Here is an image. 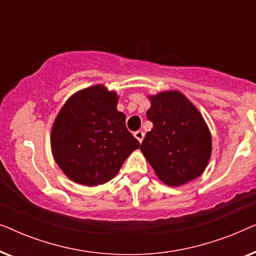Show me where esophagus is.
I'll return each instance as SVG.
<instances>
[{"instance_id": "obj_1", "label": "esophagus", "mask_w": 256, "mask_h": 256, "mask_svg": "<svg viewBox=\"0 0 256 256\" xmlns=\"http://www.w3.org/2000/svg\"><path fill=\"white\" fill-rule=\"evenodd\" d=\"M134 136L136 138V140H138V141L141 143L143 141V138H144V134H143V132L138 130V132H134Z\"/></svg>"}]
</instances>
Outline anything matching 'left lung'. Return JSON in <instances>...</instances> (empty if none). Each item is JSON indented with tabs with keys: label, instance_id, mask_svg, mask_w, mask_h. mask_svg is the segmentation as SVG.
Here are the masks:
<instances>
[{
	"label": "left lung",
	"instance_id": "left-lung-1",
	"mask_svg": "<svg viewBox=\"0 0 256 256\" xmlns=\"http://www.w3.org/2000/svg\"><path fill=\"white\" fill-rule=\"evenodd\" d=\"M146 118L154 124L141 152L156 176L169 186H180L204 172L212 152V138L197 107L180 90L148 96Z\"/></svg>",
	"mask_w": 256,
	"mask_h": 256
}]
</instances>
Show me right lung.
<instances>
[{"instance_id":"obj_1","label":"right lung","mask_w":256,"mask_h":256,"mask_svg":"<svg viewBox=\"0 0 256 256\" xmlns=\"http://www.w3.org/2000/svg\"><path fill=\"white\" fill-rule=\"evenodd\" d=\"M118 96L104 85L80 90L66 100L51 129V152L70 180L96 186L116 176L140 143L118 110Z\"/></svg>"}]
</instances>
